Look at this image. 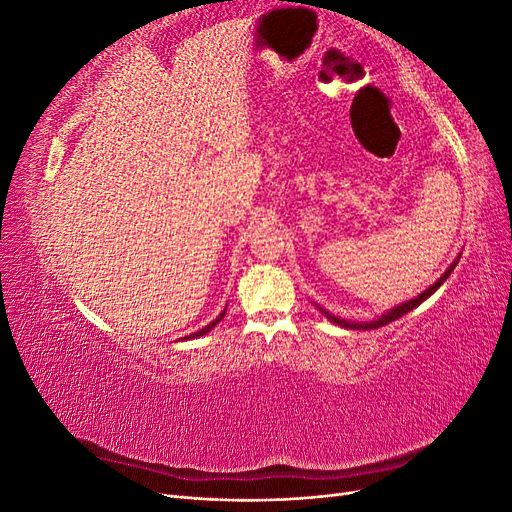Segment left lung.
Listing matches in <instances>:
<instances>
[{"instance_id": "obj_1", "label": "left lung", "mask_w": 512, "mask_h": 512, "mask_svg": "<svg viewBox=\"0 0 512 512\" xmlns=\"http://www.w3.org/2000/svg\"><path fill=\"white\" fill-rule=\"evenodd\" d=\"M459 258H461V254H457V258L451 262V267H448L442 275H440V280L438 282H433L427 290H423L421 294H418V297H414V299H410V301H406V303H399L397 307H393V309H389V312H384L382 316H378L376 320H369V322H356V320H344V318H339V316H335V314H331V312H327V309L324 307H320L318 303H314L320 312L327 316L333 324H339V327H344V329H350V331H369V329H378V327H384V324H389V322H393V320H397V318H401L404 314H408V312H412L414 307H418L421 305L423 301H427L433 292H436L444 282H446V277L453 273V269L457 267V262H459Z\"/></svg>"}]
</instances>
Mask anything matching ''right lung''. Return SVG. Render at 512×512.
<instances>
[{"label":"right lung","instance_id":"add662e5","mask_svg":"<svg viewBox=\"0 0 512 512\" xmlns=\"http://www.w3.org/2000/svg\"><path fill=\"white\" fill-rule=\"evenodd\" d=\"M224 314H226V307H224V312H222V314H220L218 318H215L213 322H209L205 329H200V331H196V333H190V335H185V337H181V339H196V337H200V335H207V333H209V331H211V329L215 327V324H218V322H220V320L224 318Z\"/></svg>","mask_w":512,"mask_h":512}]
</instances>
